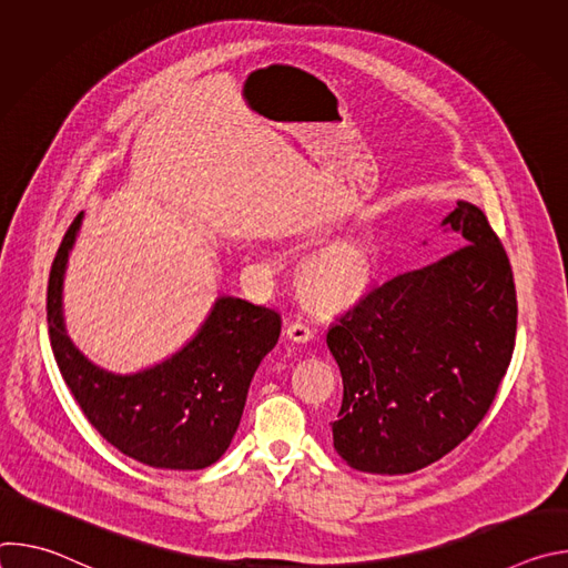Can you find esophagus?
<instances>
[{"label": "esophagus", "mask_w": 568, "mask_h": 568, "mask_svg": "<svg viewBox=\"0 0 568 568\" xmlns=\"http://www.w3.org/2000/svg\"><path fill=\"white\" fill-rule=\"evenodd\" d=\"M285 337L296 342V344H305V342L312 339V331L305 326V323L294 321V323H290V326L285 328Z\"/></svg>", "instance_id": "34e87169"}]
</instances>
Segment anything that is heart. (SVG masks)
<instances>
[{
	"label": "heart",
	"instance_id": "obj_1",
	"mask_svg": "<svg viewBox=\"0 0 568 568\" xmlns=\"http://www.w3.org/2000/svg\"><path fill=\"white\" fill-rule=\"evenodd\" d=\"M375 270V252L368 242L351 240L305 263L301 287L314 305L346 307L368 292Z\"/></svg>",
	"mask_w": 568,
	"mask_h": 568
}]
</instances>
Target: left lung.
Wrapping results in <instances>:
<instances>
[{
	"instance_id": "obj_1",
	"label": "left lung",
	"mask_w": 568,
	"mask_h": 568,
	"mask_svg": "<svg viewBox=\"0 0 568 568\" xmlns=\"http://www.w3.org/2000/svg\"><path fill=\"white\" fill-rule=\"evenodd\" d=\"M440 226L460 250L371 290L328 328L344 399L337 454L368 474H409L488 414L517 335L513 267L485 213L458 200Z\"/></svg>"
}]
</instances>
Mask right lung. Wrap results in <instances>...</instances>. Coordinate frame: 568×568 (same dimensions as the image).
Listing matches in <instances>:
<instances>
[{
	"instance_id": "obj_1",
	"label": "right lung",
	"mask_w": 568,
	"mask_h": 568,
	"mask_svg": "<svg viewBox=\"0 0 568 568\" xmlns=\"http://www.w3.org/2000/svg\"><path fill=\"white\" fill-rule=\"evenodd\" d=\"M83 215L67 229L47 287L49 339L64 384L92 427L125 456L159 469L213 465L237 432L256 368L278 342V312L220 296L182 351L139 373H110L64 328V272Z\"/></svg>"
}]
</instances>
